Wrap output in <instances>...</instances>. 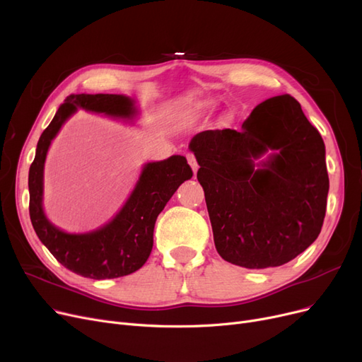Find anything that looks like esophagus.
Returning <instances> with one entry per match:
<instances>
[{"label":"esophagus","instance_id":"1","mask_svg":"<svg viewBox=\"0 0 362 362\" xmlns=\"http://www.w3.org/2000/svg\"><path fill=\"white\" fill-rule=\"evenodd\" d=\"M186 160H187V163H189V165L192 167L194 175H197V171H198V163H197L195 155H194V153H186Z\"/></svg>","mask_w":362,"mask_h":362}]
</instances>
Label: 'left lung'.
<instances>
[{
	"mask_svg": "<svg viewBox=\"0 0 362 362\" xmlns=\"http://www.w3.org/2000/svg\"><path fill=\"white\" fill-rule=\"evenodd\" d=\"M189 149L222 259L274 268L318 238L329 187L325 146L290 94L257 105L240 132L195 134ZM269 150L268 160L255 163Z\"/></svg>",
	"mask_w": 362,
	"mask_h": 362,
	"instance_id": "8db88e82",
	"label": "left lung"
}]
</instances>
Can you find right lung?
<instances>
[{
    "label": "right lung",
    "instance_id": "right-lung-1",
    "mask_svg": "<svg viewBox=\"0 0 362 362\" xmlns=\"http://www.w3.org/2000/svg\"><path fill=\"white\" fill-rule=\"evenodd\" d=\"M78 107L117 118H130L136 112L133 100L122 94H71L65 99L42 132L29 168L30 222L40 241L66 269L93 279L130 275L142 268L151 255L156 217L194 173L182 155L148 163L130 198L111 222L87 233H68L56 228L42 210L44 163L52 140Z\"/></svg>",
    "mask_w": 362,
    "mask_h": 362
}]
</instances>
